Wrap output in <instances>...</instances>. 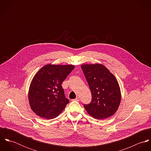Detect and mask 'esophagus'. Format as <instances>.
Returning a JSON list of instances; mask_svg holds the SVG:
<instances>
[{"instance_id": "obj_1", "label": "esophagus", "mask_w": 151, "mask_h": 151, "mask_svg": "<svg viewBox=\"0 0 151 151\" xmlns=\"http://www.w3.org/2000/svg\"><path fill=\"white\" fill-rule=\"evenodd\" d=\"M73 101H80V98L79 97H77L76 99H73Z\"/></svg>"}]
</instances>
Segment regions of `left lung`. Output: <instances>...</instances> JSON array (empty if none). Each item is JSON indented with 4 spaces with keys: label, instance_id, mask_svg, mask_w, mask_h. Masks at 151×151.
Here are the masks:
<instances>
[{
    "label": "left lung",
    "instance_id": "obj_1",
    "mask_svg": "<svg viewBox=\"0 0 151 151\" xmlns=\"http://www.w3.org/2000/svg\"><path fill=\"white\" fill-rule=\"evenodd\" d=\"M91 93L92 101L84 105L88 113L96 119H105L113 116L121 102V91L115 76L102 64L81 65Z\"/></svg>",
    "mask_w": 151,
    "mask_h": 151
}]
</instances>
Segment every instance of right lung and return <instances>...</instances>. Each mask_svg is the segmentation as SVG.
Here are the masks:
<instances>
[{"mask_svg":"<svg viewBox=\"0 0 151 151\" xmlns=\"http://www.w3.org/2000/svg\"><path fill=\"white\" fill-rule=\"evenodd\" d=\"M72 65L47 64L35 74L28 91L29 104L38 116L52 119L58 116L69 102L62 84L74 68Z\"/></svg>","mask_w":151,"mask_h":151,"instance_id":"right-lung-1","label":"right lung"}]
</instances>
